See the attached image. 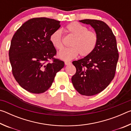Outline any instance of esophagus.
I'll use <instances>...</instances> for the list:
<instances>
[{
  "instance_id": "obj_1",
  "label": "esophagus",
  "mask_w": 131,
  "mask_h": 131,
  "mask_svg": "<svg viewBox=\"0 0 131 131\" xmlns=\"http://www.w3.org/2000/svg\"><path fill=\"white\" fill-rule=\"evenodd\" d=\"M65 64L66 65H70V64H71V62H70L66 61V62H65Z\"/></svg>"
}]
</instances>
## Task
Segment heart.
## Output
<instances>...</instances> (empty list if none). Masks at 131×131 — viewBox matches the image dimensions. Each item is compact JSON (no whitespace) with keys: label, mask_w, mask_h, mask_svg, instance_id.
I'll return each instance as SVG.
<instances>
[{"label":"heart","mask_w":131,"mask_h":131,"mask_svg":"<svg viewBox=\"0 0 131 131\" xmlns=\"http://www.w3.org/2000/svg\"><path fill=\"white\" fill-rule=\"evenodd\" d=\"M68 34L73 37L71 41V47L66 48L58 53V57L64 61H69L80 54L81 57L90 55L96 47L98 36L95 32L88 30L86 26L79 23L73 22L66 26ZM50 42L57 50H62L64 46L61 29L54 31L51 35Z\"/></svg>","instance_id":"1"}]
</instances>
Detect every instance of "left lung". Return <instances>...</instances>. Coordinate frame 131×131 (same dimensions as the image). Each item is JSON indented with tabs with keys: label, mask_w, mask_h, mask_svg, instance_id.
<instances>
[{
	"label": "left lung",
	"mask_w": 131,
	"mask_h": 131,
	"mask_svg": "<svg viewBox=\"0 0 131 131\" xmlns=\"http://www.w3.org/2000/svg\"><path fill=\"white\" fill-rule=\"evenodd\" d=\"M79 21L94 29L98 41L90 55L72 62L76 72L72 81L79 94L92 96L103 91L114 79L119 54L116 37L107 24L96 19Z\"/></svg>",
	"instance_id": "obj_1"
}]
</instances>
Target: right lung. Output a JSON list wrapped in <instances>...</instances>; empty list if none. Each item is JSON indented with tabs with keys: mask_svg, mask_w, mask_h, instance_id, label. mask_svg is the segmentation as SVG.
I'll return each mask as SVG.
<instances>
[{
	"mask_svg": "<svg viewBox=\"0 0 131 131\" xmlns=\"http://www.w3.org/2000/svg\"><path fill=\"white\" fill-rule=\"evenodd\" d=\"M60 21L45 17L25 22L11 41L9 59L15 80L33 94L46 91L54 81L64 62L55 58L57 54L50 37L60 28Z\"/></svg>",
	"mask_w": 131,
	"mask_h": 131,
	"instance_id": "right-lung-1",
	"label": "right lung"
}]
</instances>
